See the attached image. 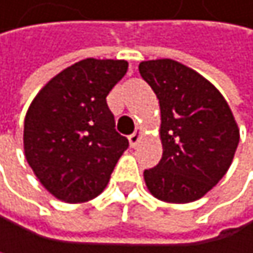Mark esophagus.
<instances>
[{"mask_svg":"<svg viewBox=\"0 0 253 253\" xmlns=\"http://www.w3.org/2000/svg\"><path fill=\"white\" fill-rule=\"evenodd\" d=\"M141 136H142V132H141V129H138L135 133H132V135L129 136L130 147H136V145H138V142L141 141Z\"/></svg>","mask_w":253,"mask_h":253,"instance_id":"34e87169","label":"esophagus"}]
</instances>
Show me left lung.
I'll return each instance as SVG.
<instances>
[{"instance_id":"left-lung-1","label":"left lung","mask_w":253,"mask_h":253,"mask_svg":"<svg viewBox=\"0 0 253 253\" xmlns=\"http://www.w3.org/2000/svg\"><path fill=\"white\" fill-rule=\"evenodd\" d=\"M142 79L160 105L164 154L144 171L148 190L165 203L200 200L226 174L240 133L223 96L206 78L169 58L142 61Z\"/></svg>"}]
</instances>
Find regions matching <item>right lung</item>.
<instances>
[{
    "label": "right lung",
    "instance_id": "add662e5",
    "mask_svg": "<svg viewBox=\"0 0 253 253\" xmlns=\"http://www.w3.org/2000/svg\"><path fill=\"white\" fill-rule=\"evenodd\" d=\"M124 60L86 58L52 78L24 124L25 157L40 183L64 203L106 187L129 141L115 130L106 96L127 72Z\"/></svg>",
    "mask_w": 253,
    "mask_h": 253
}]
</instances>
